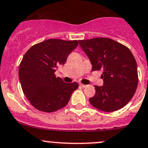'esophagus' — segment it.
<instances>
[{
	"mask_svg": "<svg viewBox=\"0 0 148 148\" xmlns=\"http://www.w3.org/2000/svg\"><path fill=\"white\" fill-rule=\"evenodd\" d=\"M80 85L82 87V88H86V87L88 86L87 85H84V84H80Z\"/></svg>",
	"mask_w": 148,
	"mask_h": 148,
	"instance_id": "1",
	"label": "esophagus"
}]
</instances>
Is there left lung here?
I'll return each instance as SVG.
<instances>
[{"mask_svg": "<svg viewBox=\"0 0 148 148\" xmlns=\"http://www.w3.org/2000/svg\"><path fill=\"white\" fill-rule=\"evenodd\" d=\"M92 64V71H103V86L95 85V94L89 99L93 107L113 112L121 109L133 97L138 83L137 63L125 45L106 38L79 41Z\"/></svg>", "mask_w": 148, "mask_h": 148, "instance_id": "1", "label": "left lung"}]
</instances>
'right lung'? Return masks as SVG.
Returning a JSON list of instances; mask_svg holds the SVG:
<instances>
[{
  "label": "right lung",
  "mask_w": 148,
  "mask_h": 148,
  "mask_svg": "<svg viewBox=\"0 0 148 148\" xmlns=\"http://www.w3.org/2000/svg\"><path fill=\"white\" fill-rule=\"evenodd\" d=\"M77 45V40L48 39L33 45L24 55L20 82L24 95L37 110L52 112L61 109L78 88L76 82L65 83L55 75L58 65L65 63Z\"/></svg>",
  "instance_id": "right-lung-1"
}]
</instances>
